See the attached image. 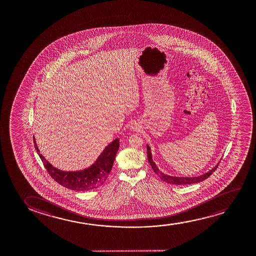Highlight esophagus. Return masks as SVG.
I'll list each match as a JSON object with an SVG mask.
<instances>
[{
    "mask_svg": "<svg viewBox=\"0 0 256 256\" xmlns=\"http://www.w3.org/2000/svg\"><path fill=\"white\" fill-rule=\"evenodd\" d=\"M138 128H139V126H138L137 123H133V124L130 126V130H132V131H136Z\"/></svg>",
    "mask_w": 256,
    "mask_h": 256,
    "instance_id": "1",
    "label": "esophagus"
}]
</instances>
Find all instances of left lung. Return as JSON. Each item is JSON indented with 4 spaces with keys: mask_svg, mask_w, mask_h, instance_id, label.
<instances>
[{
    "mask_svg": "<svg viewBox=\"0 0 256 256\" xmlns=\"http://www.w3.org/2000/svg\"><path fill=\"white\" fill-rule=\"evenodd\" d=\"M147 156L148 162H150V164L151 165V167L153 168V170L158 174V176H159L164 182H168V184H178V186L192 184H195V182H202L204 179L208 178L215 172V170L217 168L218 165L220 164V162L217 164V165H216L215 167H214V168L210 170L209 172L204 173L203 175L198 176H192V178H190V176H189V178H188V176H186V178H184V176H173L166 175V174L162 173V172L158 168V166L156 165L154 162L153 161V159H152L150 148L148 145H147Z\"/></svg>",
    "mask_w": 256,
    "mask_h": 256,
    "instance_id": "obj_1",
    "label": "left lung"
}]
</instances>
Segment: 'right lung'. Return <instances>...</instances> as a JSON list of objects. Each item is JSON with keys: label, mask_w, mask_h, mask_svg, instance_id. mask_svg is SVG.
Instances as JSON below:
<instances>
[{"label": "right lung", "mask_w": 256, "mask_h": 256, "mask_svg": "<svg viewBox=\"0 0 256 256\" xmlns=\"http://www.w3.org/2000/svg\"><path fill=\"white\" fill-rule=\"evenodd\" d=\"M34 146L47 172H49L50 176L56 182L68 189L84 192L98 188V186L105 182L109 172L112 170L114 158L119 150L120 140L118 138L112 140L111 144L105 148L94 164L78 172H64L55 168L46 160L42 154H40L35 138Z\"/></svg>", "instance_id": "add662e5"}]
</instances>
